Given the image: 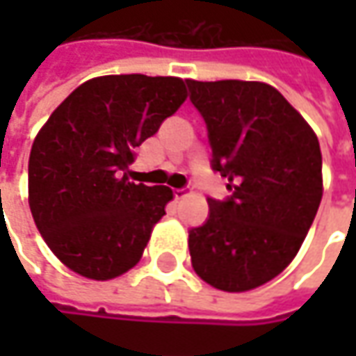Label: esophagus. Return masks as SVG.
Segmentation results:
<instances>
[{
  "instance_id": "obj_1",
  "label": "esophagus",
  "mask_w": 356,
  "mask_h": 356,
  "mask_svg": "<svg viewBox=\"0 0 356 356\" xmlns=\"http://www.w3.org/2000/svg\"><path fill=\"white\" fill-rule=\"evenodd\" d=\"M174 194H176V200H184L188 196V190L186 188H178V190H174Z\"/></svg>"
}]
</instances>
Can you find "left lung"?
Returning a JSON list of instances; mask_svg holds the SVG:
<instances>
[{"label": "left lung", "mask_w": 356, "mask_h": 356, "mask_svg": "<svg viewBox=\"0 0 356 356\" xmlns=\"http://www.w3.org/2000/svg\"><path fill=\"white\" fill-rule=\"evenodd\" d=\"M232 196L188 236L192 267L220 291L241 293L293 261L323 198L321 148L307 120L259 81H186Z\"/></svg>", "instance_id": "left-lung-1"}]
</instances>
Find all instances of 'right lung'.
I'll use <instances>...</instances> for the list:
<instances>
[{
    "label": "right lung",
    "instance_id": "add662e5",
    "mask_svg": "<svg viewBox=\"0 0 356 356\" xmlns=\"http://www.w3.org/2000/svg\"><path fill=\"white\" fill-rule=\"evenodd\" d=\"M186 97L180 76L104 75L51 113L29 154V208L63 266L106 281L140 261L174 192L130 182L129 166Z\"/></svg>",
    "mask_w": 356,
    "mask_h": 356
}]
</instances>
